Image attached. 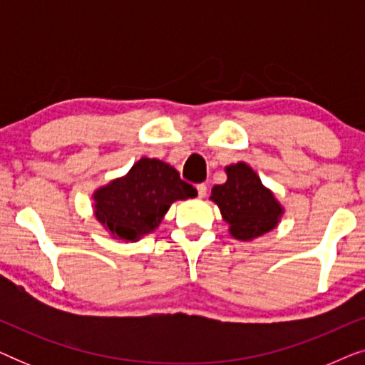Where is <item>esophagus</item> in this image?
I'll use <instances>...</instances> for the list:
<instances>
[{"instance_id":"obj_1","label":"esophagus","mask_w":365,"mask_h":365,"mask_svg":"<svg viewBox=\"0 0 365 365\" xmlns=\"http://www.w3.org/2000/svg\"><path fill=\"white\" fill-rule=\"evenodd\" d=\"M196 189H197L199 197H204V196H206V192H207V186H206V184H197Z\"/></svg>"}]
</instances>
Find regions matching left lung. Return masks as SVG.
<instances>
[{
  "label": "left lung",
  "instance_id": "8db88e82",
  "mask_svg": "<svg viewBox=\"0 0 365 365\" xmlns=\"http://www.w3.org/2000/svg\"><path fill=\"white\" fill-rule=\"evenodd\" d=\"M227 181L211 189V201L221 211L229 234L237 241H254L276 229L284 216V206L247 163L224 168Z\"/></svg>",
  "mask_w": 365,
  "mask_h": 365
}]
</instances>
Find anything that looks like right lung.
I'll return each instance as SVG.
<instances>
[{"label":"right lung","mask_w":365,"mask_h":365,"mask_svg":"<svg viewBox=\"0 0 365 365\" xmlns=\"http://www.w3.org/2000/svg\"><path fill=\"white\" fill-rule=\"evenodd\" d=\"M196 196L171 164L141 158L124 176L93 192V216L113 239L138 242L156 231L173 202Z\"/></svg>","instance_id":"add662e5"}]
</instances>
